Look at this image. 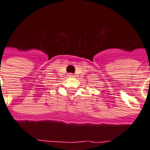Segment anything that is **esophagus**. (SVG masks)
<instances>
[{"mask_svg":"<svg viewBox=\"0 0 150 150\" xmlns=\"http://www.w3.org/2000/svg\"><path fill=\"white\" fill-rule=\"evenodd\" d=\"M68 76H69V77H74V75L73 74H68Z\"/></svg>","mask_w":150,"mask_h":150,"instance_id":"1","label":"esophagus"}]
</instances>
